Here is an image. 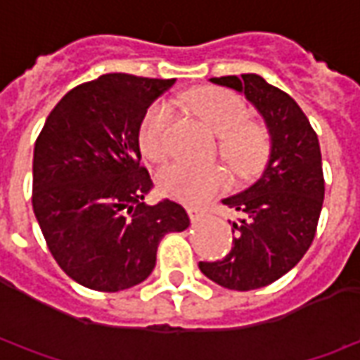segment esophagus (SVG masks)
I'll return each instance as SVG.
<instances>
[{"label":"esophagus","instance_id":"esophagus-1","mask_svg":"<svg viewBox=\"0 0 360 360\" xmlns=\"http://www.w3.org/2000/svg\"><path fill=\"white\" fill-rule=\"evenodd\" d=\"M187 214L191 221H198L206 216V208L204 206H187Z\"/></svg>","mask_w":360,"mask_h":360}]
</instances>
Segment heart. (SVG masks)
Here are the masks:
<instances>
[{
	"label": "heart",
	"instance_id": "1",
	"mask_svg": "<svg viewBox=\"0 0 360 360\" xmlns=\"http://www.w3.org/2000/svg\"><path fill=\"white\" fill-rule=\"evenodd\" d=\"M191 110L219 136V154L231 172L247 179L264 169L271 154L270 131L262 123L249 121V105L241 96L227 90H200L188 98ZM175 121V108L167 100L150 105L141 129V150L154 162L169 152V133ZM160 193L181 202H200L227 187V173L218 165L175 164L164 165L158 172Z\"/></svg>",
	"mask_w": 360,
	"mask_h": 360
}]
</instances>
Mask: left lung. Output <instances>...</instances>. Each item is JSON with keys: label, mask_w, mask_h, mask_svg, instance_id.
Wrapping results in <instances>:
<instances>
[{"label": "left lung", "mask_w": 360, "mask_h": 360, "mask_svg": "<svg viewBox=\"0 0 360 360\" xmlns=\"http://www.w3.org/2000/svg\"><path fill=\"white\" fill-rule=\"evenodd\" d=\"M247 96L271 136L270 162L262 177L224 200L239 214L233 247L224 260L198 262L218 285L250 291L285 276L309 250L324 202L322 154L314 129L299 103L258 75L210 79Z\"/></svg>", "instance_id": "left-lung-1"}]
</instances>
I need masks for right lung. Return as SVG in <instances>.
Segmentation results:
<instances>
[{
    "label": "right lung",
    "instance_id": "obj_1",
    "mask_svg": "<svg viewBox=\"0 0 360 360\" xmlns=\"http://www.w3.org/2000/svg\"><path fill=\"white\" fill-rule=\"evenodd\" d=\"M173 79L102 75L69 90L34 144L32 208L59 268L96 291L141 283L169 231L188 227L172 200L144 204L152 188L141 165L139 129Z\"/></svg>",
    "mask_w": 360,
    "mask_h": 360
}]
</instances>
